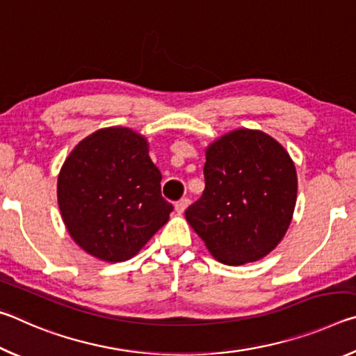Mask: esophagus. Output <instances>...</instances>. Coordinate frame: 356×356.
Segmentation results:
<instances>
[{
    "label": "esophagus",
    "instance_id": "esophagus-1",
    "mask_svg": "<svg viewBox=\"0 0 356 356\" xmlns=\"http://www.w3.org/2000/svg\"><path fill=\"white\" fill-rule=\"evenodd\" d=\"M188 204H190V200L188 197H182V200H179L177 202H176V210L179 213H182L184 210L188 207Z\"/></svg>",
    "mask_w": 356,
    "mask_h": 356
}]
</instances>
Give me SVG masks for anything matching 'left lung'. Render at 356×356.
Listing matches in <instances>:
<instances>
[{
	"label": "left lung",
	"mask_w": 356,
	"mask_h": 356,
	"mask_svg": "<svg viewBox=\"0 0 356 356\" xmlns=\"http://www.w3.org/2000/svg\"><path fill=\"white\" fill-rule=\"evenodd\" d=\"M204 179L202 196L185 216L213 257L242 265L267 256L297 201V172L284 147L262 131H231L207 149Z\"/></svg>",
	"instance_id": "8db88e82"
}]
</instances>
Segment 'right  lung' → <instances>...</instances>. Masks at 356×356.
Instances as JSON below:
<instances>
[{"label":"right lung","mask_w":356,"mask_h":356,"mask_svg":"<svg viewBox=\"0 0 356 356\" xmlns=\"http://www.w3.org/2000/svg\"><path fill=\"white\" fill-rule=\"evenodd\" d=\"M161 174L147 141L124 127H110L78 144L58 177L64 225L81 248L102 261L134 257L170 218Z\"/></svg>","instance_id":"right-lung-1"}]
</instances>
